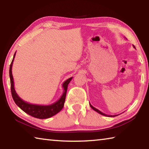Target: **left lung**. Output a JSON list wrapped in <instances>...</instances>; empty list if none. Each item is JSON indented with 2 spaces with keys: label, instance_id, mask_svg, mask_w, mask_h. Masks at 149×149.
Wrapping results in <instances>:
<instances>
[{
  "label": "left lung",
  "instance_id": "1",
  "mask_svg": "<svg viewBox=\"0 0 149 149\" xmlns=\"http://www.w3.org/2000/svg\"><path fill=\"white\" fill-rule=\"evenodd\" d=\"M133 47L135 48V46H134V45H133ZM89 105H90V107H91L92 109H93V110H94L95 111H96V112H97L98 113H99L100 114L103 115V116H108V117H114V116H118V115H114V116H112V115H107V114H104V113H103V112H100V110H98V109H97V108H96L93 107V106L90 104V103H89Z\"/></svg>",
  "mask_w": 149,
  "mask_h": 149
}]
</instances>
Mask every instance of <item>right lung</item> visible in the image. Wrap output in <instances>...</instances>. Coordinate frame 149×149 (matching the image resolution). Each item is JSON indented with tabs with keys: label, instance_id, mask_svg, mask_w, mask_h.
Wrapping results in <instances>:
<instances>
[{
	"label": "right lung",
	"instance_id": "add662e5",
	"mask_svg": "<svg viewBox=\"0 0 149 149\" xmlns=\"http://www.w3.org/2000/svg\"><path fill=\"white\" fill-rule=\"evenodd\" d=\"M16 52H15L14 55V58L12 59L9 70L10 79L11 93L12 98H13L15 103L17 105V107H19L26 114L31 116L34 118H39V119H47V118H49L53 116L55 114H58L62 109L63 107H64L65 96H66L68 85L70 81L72 79L73 77L69 78V79H68L66 81H65L63 83L62 87L64 88V91H63L62 95L60 99L56 102L53 103V104L50 105H39L31 104V103L24 101V100H22L19 97L14 89V78L12 73V64H13V62L14 60V58L15 56H16Z\"/></svg>",
	"mask_w": 149,
	"mask_h": 149
}]
</instances>
